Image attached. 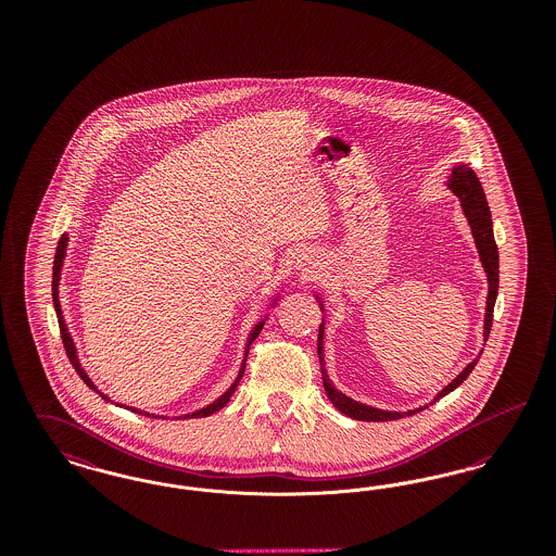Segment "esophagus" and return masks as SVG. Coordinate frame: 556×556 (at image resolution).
<instances>
[{"label": "esophagus", "mask_w": 556, "mask_h": 556, "mask_svg": "<svg viewBox=\"0 0 556 556\" xmlns=\"http://www.w3.org/2000/svg\"><path fill=\"white\" fill-rule=\"evenodd\" d=\"M300 268L306 270V273H313L311 268H315V266H313V261H311L308 256H302V258H300Z\"/></svg>", "instance_id": "obj_1"}]
</instances>
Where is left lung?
<instances>
[{"instance_id":"left-lung-1","label":"left lung","mask_w":556,"mask_h":556,"mask_svg":"<svg viewBox=\"0 0 556 556\" xmlns=\"http://www.w3.org/2000/svg\"><path fill=\"white\" fill-rule=\"evenodd\" d=\"M448 187L458 195L460 200V206L463 212L471 225V231H473V238H476L477 250H479V258H481V265L488 273V306H485V323H483V338L488 340L490 336V329H492V318H494V304H496V295H498V245H496V239H494V231H492V214H490V206L485 202V193H483V187L479 184L473 168H469L467 164H458L452 168L448 177ZM323 323L318 327V361H320V375H323V386H325V392L327 397L331 400V404L344 413L345 417L350 419H356V421H394V419H402V417H408V415H415L424 408H415V410H408V413H392V410H379V408H372L367 404H361L352 397L344 396L342 392H338L325 370V363H323ZM476 361L471 365H467L465 370L448 383L435 400L446 396L452 390H456L469 375L471 370L476 369Z\"/></svg>"}]
</instances>
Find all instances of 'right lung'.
I'll return each instance as SVG.
<instances>
[{"label": "right lung", "mask_w": 556, "mask_h": 556, "mask_svg": "<svg viewBox=\"0 0 556 556\" xmlns=\"http://www.w3.org/2000/svg\"><path fill=\"white\" fill-rule=\"evenodd\" d=\"M66 243H68V238H66V233L60 238L58 241V248H55V258H53V275H52V298H53V308H55V315H58V325H60V338H62V344H64V350H66V356H68V361H71V365L75 367V370L79 372L80 379L91 388V390H96V386L91 383V379L87 377V372L80 369L79 358H77V350H75V344H73V340H71V333H68V329H66V325H64V317H62V308H60V300H58V283H60V270H62V263H64V256H66ZM263 325H265V320H261L254 329H252V333H250V338H248V348H245V358H248V350H250V344L258 338V333L263 331ZM245 358H243V363H241V369H239L238 379L233 381V386L223 394V396L218 397V400H214L212 404H208L206 408H200L198 413H191V415H186L187 419H193V417H208L212 413H216V410H220L227 402H229V397L233 396V392H236V388H238L239 379L243 377V370H245ZM98 392V390H96ZM100 396L108 400V396H104L102 392H98ZM129 410L132 413H139V415H146V417H150V413H141V410H137V408H131V406H127ZM184 417V419H186Z\"/></svg>", "instance_id": "obj_1"}]
</instances>
